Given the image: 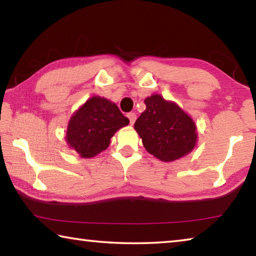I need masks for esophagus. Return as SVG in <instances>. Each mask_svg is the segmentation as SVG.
<instances>
[{"instance_id": "esophagus-1", "label": "esophagus", "mask_w": 256, "mask_h": 256, "mask_svg": "<svg viewBox=\"0 0 256 256\" xmlns=\"http://www.w3.org/2000/svg\"><path fill=\"white\" fill-rule=\"evenodd\" d=\"M128 120H130V124L133 125V124H134V122H136V112H128Z\"/></svg>"}]
</instances>
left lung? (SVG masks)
Instances as JSON below:
<instances>
[{"label":"left lung","instance_id":"obj_1","mask_svg":"<svg viewBox=\"0 0 256 256\" xmlns=\"http://www.w3.org/2000/svg\"><path fill=\"white\" fill-rule=\"evenodd\" d=\"M146 110L134 123L146 150L162 162H174L194 149L196 125L186 112L160 94L144 99Z\"/></svg>","mask_w":256,"mask_h":256}]
</instances>
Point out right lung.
Wrapping results in <instances>:
<instances>
[{
	"label": "right lung",
	"instance_id": "obj_1",
	"mask_svg": "<svg viewBox=\"0 0 256 256\" xmlns=\"http://www.w3.org/2000/svg\"><path fill=\"white\" fill-rule=\"evenodd\" d=\"M128 123L116 104L94 96L72 115L66 138L80 157L92 158L107 149L115 132Z\"/></svg>",
	"mask_w": 256,
	"mask_h": 256
}]
</instances>
